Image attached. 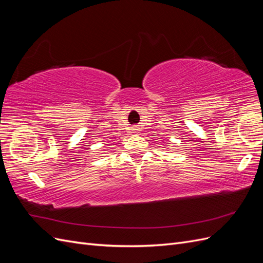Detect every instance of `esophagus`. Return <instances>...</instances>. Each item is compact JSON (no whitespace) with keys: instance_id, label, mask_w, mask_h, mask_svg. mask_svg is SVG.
Wrapping results in <instances>:
<instances>
[{"instance_id":"34e87169","label":"esophagus","mask_w":263,"mask_h":263,"mask_svg":"<svg viewBox=\"0 0 263 263\" xmlns=\"http://www.w3.org/2000/svg\"><path fill=\"white\" fill-rule=\"evenodd\" d=\"M138 132V129H137V127H135V128H133V133H137Z\"/></svg>"}]
</instances>
